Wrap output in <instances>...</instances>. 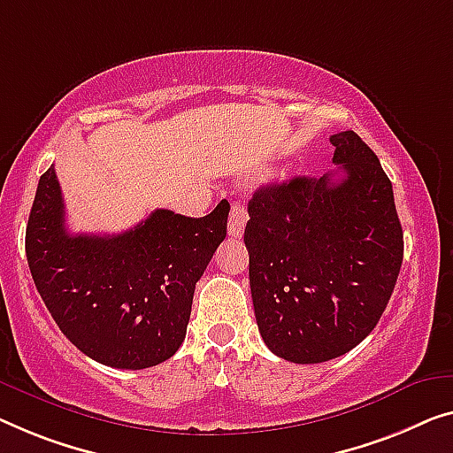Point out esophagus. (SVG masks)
Here are the masks:
<instances>
[{"label":"esophagus","instance_id":"esophagus-1","mask_svg":"<svg viewBox=\"0 0 453 453\" xmlns=\"http://www.w3.org/2000/svg\"><path fill=\"white\" fill-rule=\"evenodd\" d=\"M246 221H248V211L244 209V205H232V211H229V219H227V234L232 235V238H240L242 234H244V227H246Z\"/></svg>","mask_w":453,"mask_h":453}]
</instances>
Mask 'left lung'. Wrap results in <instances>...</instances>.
Segmentation results:
<instances>
[{"mask_svg":"<svg viewBox=\"0 0 453 453\" xmlns=\"http://www.w3.org/2000/svg\"><path fill=\"white\" fill-rule=\"evenodd\" d=\"M329 142L337 171L266 185L248 203L256 323L270 352L295 364L356 348L387 309L403 265L393 185L376 154L352 130Z\"/></svg>","mask_w":453,"mask_h":453,"instance_id":"1","label":"left lung"}]
</instances>
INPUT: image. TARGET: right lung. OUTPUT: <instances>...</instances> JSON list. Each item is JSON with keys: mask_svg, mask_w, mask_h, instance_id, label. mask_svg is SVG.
I'll use <instances>...</instances> for the list:
<instances>
[{"mask_svg": "<svg viewBox=\"0 0 453 453\" xmlns=\"http://www.w3.org/2000/svg\"><path fill=\"white\" fill-rule=\"evenodd\" d=\"M227 213V201L205 218L157 209L124 234L71 235L50 166L38 180L26 258L52 319L81 352L111 368H150L185 340L195 285L226 238Z\"/></svg>", "mask_w": 453, "mask_h": 453, "instance_id": "right-lung-1", "label": "right lung"}]
</instances>
